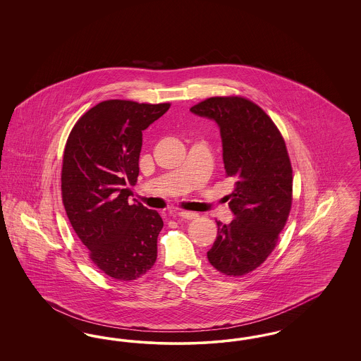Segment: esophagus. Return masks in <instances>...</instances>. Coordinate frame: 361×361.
<instances>
[{
    "instance_id": "obj_1",
    "label": "esophagus",
    "mask_w": 361,
    "mask_h": 361,
    "mask_svg": "<svg viewBox=\"0 0 361 361\" xmlns=\"http://www.w3.org/2000/svg\"><path fill=\"white\" fill-rule=\"evenodd\" d=\"M174 218H181V219H196L199 215L195 214V212H189V211H178V212H174L173 215Z\"/></svg>"
}]
</instances>
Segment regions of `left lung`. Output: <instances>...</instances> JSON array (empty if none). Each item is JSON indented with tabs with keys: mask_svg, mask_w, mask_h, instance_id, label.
Returning a JSON list of instances; mask_svg holds the SVG:
<instances>
[{
	"mask_svg": "<svg viewBox=\"0 0 361 361\" xmlns=\"http://www.w3.org/2000/svg\"><path fill=\"white\" fill-rule=\"evenodd\" d=\"M190 112L221 130L224 171L235 178L230 224H218L207 252L209 264L227 276L255 271L275 249L292 204V168L286 142L272 119L243 97H211Z\"/></svg>",
	"mask_w": 361,
	"mask_h": 361,
	"instance_id": "left-lung-1",
	"label": "left lung"
}]
</instances>
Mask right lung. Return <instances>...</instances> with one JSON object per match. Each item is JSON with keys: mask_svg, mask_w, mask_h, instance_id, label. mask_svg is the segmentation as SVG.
I'll return each mask as SVG.
<instances>
[{"mask_svg": "<svg viewBox=\"0 0 361 361\" xmlns=\"http://www.w3.org/2000/svg\"><path fill=\"white\" fill-rule=\"evenodd\" d=\"M171 104L106 100L94 105L70 133L62 165V200L70 224L105 275L135 280L157 259L164 227L155 209L130 206L139 174L142 131Z\"/></svg>", "mask_w": 361, "mask_h": 361, "instance_id": "1", "label": "right lung"}]
</instances>
